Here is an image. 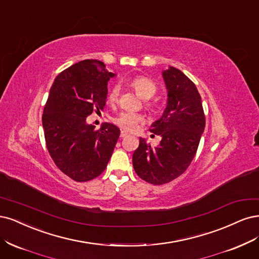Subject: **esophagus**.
<instances>
[{
	"instance_id": "1",
	"label": "esophagus",
	"mask_w": 259,
	"mask_h": 259,
	"mask_svg": "<svg viewBox=\"0 0 259 259\" xmlns=\"http://www.w3.org/2000/svg\"><path fill=\"white\" fill-rule=\"evenodd\" d=\"M127 136H128V133L126 131H121L120 132V138H124V137H127Z\"/></svg>"
}]
</instances>
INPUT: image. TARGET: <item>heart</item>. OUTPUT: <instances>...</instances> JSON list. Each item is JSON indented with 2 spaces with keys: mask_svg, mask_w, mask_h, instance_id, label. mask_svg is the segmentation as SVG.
Masks as SVG:
<instances>
[{
  "mask_svg": "<svg viewBox=\"0 0 259 259\" xmlns=\"http://www.w3.org/2000/svg\"><path fill=\"white\" fill-rule=\"evenodd\" d=\"M131 86L135 88V90L138 93L140 97L143 99H149L152 98L156 93V85L153 80L145 76H136L130 80ZM119 85L115 84L113 85L107 93V101L110 103H115L117 101L119 96ZM144 118L143 116L140 114L132 113V112H121L114 118V122L119 126L120 128L133 131L136 130L139 126V123L143 122Z\"/></svg>",
  "mask_w": 259,
  "mask_h": 259,
  "instance_id": "obj_1",
  "label": "heart"
}]
</instances>
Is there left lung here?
<instances>
[{
	"label": "left lung",
	"instance_id": "left-lung-1",
	"mask_svg": "<svg viewBox=\"0 0 259 259\" xmlns=\"http://www.w3.org/2000/svg\"><path fill=\"white\" fill-rule=\"evenodd\" d=\"M168 91L163 114L151 131L161 137L153 147L140 138L132 164L139 177L154 185L166 184L184 173L194 159L205 127L203 107L196 85L173 66L162 71Z\"/></svg>",
	"mask_w": 259,
	"mask_h": 259
}]
</instances>
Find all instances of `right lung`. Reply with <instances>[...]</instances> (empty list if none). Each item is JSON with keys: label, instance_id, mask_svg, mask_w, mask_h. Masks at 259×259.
<instances>
[{"label": "right lung", "instance_id": "1", "mask_svg": "<svg viewBox=\"0 0 259 259\" xmlns=\"http://www.w3.org/2000/svg\"><path fill=\"white\" fill-rule=\"evenodd\" d=\"M114 76L102 61L87 59L62 71L49 90L41 117L46 146L58 168L76 182L105 170L119 138L113 123L95 130L86 121L94 111L103 110L107 81Z\"/></svg>", "mask_w": 259, "mask_h": 259}]
</instances>
